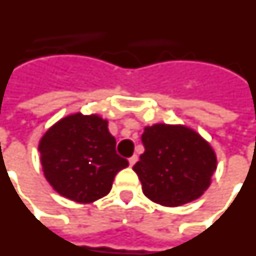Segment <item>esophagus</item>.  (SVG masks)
Returning <instances> with one entry per match:
<instances>
[{
    "label": "esophagus",
    "mask_w": 256,
    "mask_h": 256,
    "mask_svg": "<svg viewBox=\"0 0 256 256\" xmlns=\"http://www.w3.org/2000/svg\"><path fill=\"white\" fill-rule=\"evenodd\" d=\"M138 162V156L137 154H133V156L130 157V158H128V164H130V166H133L134 164H136V162Z\"/></svg>",
    "instance_id": "esophagus-1"
}]
</instances>
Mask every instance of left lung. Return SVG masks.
Returning a JSON list of instances; mask_svg holds the SVG:
<instances>
[{"mask_svg":"<svg viewBox=\"0 0 256 256\" xmlns=\"http://www.w3.org/2000/svg\"><path fill=\"white\" fill-rule=\"evenodd\" d=\"M141 140L145 152L133 170L149 200L172 208L198 200L208 190L217 157L196 132L157 123L145 128Z\"/></svg>","mask_w":256,"mask_h":256,"instance_id":"8db88e82","label":"left lung"}]
</instances>
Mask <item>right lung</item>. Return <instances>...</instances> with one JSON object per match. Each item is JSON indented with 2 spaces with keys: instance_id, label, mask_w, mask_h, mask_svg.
Returning a JSON list of instances; mask_svg holds the SVG:
<instances>
[{
  "instance_id": "right-lung-1",
  "label": "right lung",
  "mask_w": 256,
  "mask_h": 256,
  "mask_svg": "<svg viewBox=\"0 0 256 256\" xmlns=\"http://www.w3.org/2000/svg\"><path fill=\"white\" fill-rule=\"evenodd\" d=\"M108 122L99 115H68L40 138V162L47 182L68 200L90 204L112 187L115 175L128 166L116 154Z\"/></svg>"
}]
</instances>
